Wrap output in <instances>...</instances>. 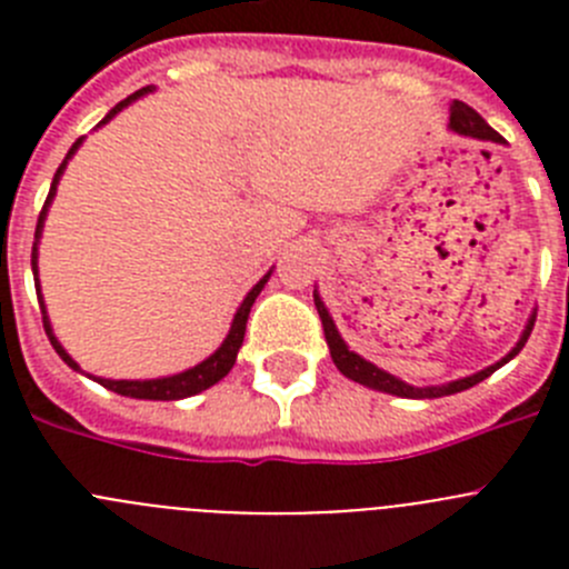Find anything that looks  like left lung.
Returning a JSON list of instances; mask_svg holds the SVG:
<instances>
[{"label":"left lung","instance_id":"1","mask_svg":"<svg viewBox=\"0 0 569 569\" xmlns=\"http://www.w3.org/2000/svg\"><path fill=\"white\" fill-rule=\"evenodd\" d=\"M450 130H456V133H461V136H472V139H481V142H501V136L496 133V130H492L490 124H487L485 119H481V116L470 108V104L459 102V99L450 104ZM313 301H316V310H319L321 328H325V339H328L330 356H333L336 367H339L341 373H345L347 379L359 381V385L373 387V390H381V393L401 396V399H441V396L461 393V390H467V387L479 385V381H485L487 376L496 373L501 365H507L512 356H519V350L525 347V341L530 339L532 325H536V316H530L525 333H521V339L516 341V347H512L510 353H507L501 361H496V365L479 370V373L465 376V379H459V381H447V385H439V387H413V385H407V381L396 379V376L385 373V370H381V367H376L373 361H367V359H361L359 353H353V350L345 345V339H341L339 330H336L333 316L328 313L325 301H321V296L316 293V290H313Z\"/></svg>","mask_w":569,"mask_h":569}]
</instances>
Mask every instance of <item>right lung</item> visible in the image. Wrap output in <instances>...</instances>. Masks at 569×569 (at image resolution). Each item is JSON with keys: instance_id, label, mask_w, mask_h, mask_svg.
Returning a JSON list of instances; mask_svg holds the SVG:
<instances>
[{"instance_id": "right-lung-1", "label": "right lung", "mask_w": 569, "mask_h": 569, "mask_svg": "<svg viewBox=\"0 0 569 569\" xmlns=\"http://www.w3.org/2000/svg\"><path fill=\"white\" fill-rule=\"evenodd\" d=\"M153 90V84H148V88L142 90H136V93H130L124 102L116 104L113 110H110L108 116H104L102 122H110L116 113L122 108H128L133 99L144 97V93H150ZM79 144H82V139H77L73 142V148L68 150V156H64V162L59 164L57 176H53V184H50V193L48 199H44V208L42 213H39V222H37V241L39 236H42V228H44V216H48V208L50 202H53V196H57V184H59V176L64 173V164H68V159L79 150ZM37 241H33V256H30V264H33V279H37L39 284V276H37ZM270 273L268 276H261L259 284H256L253 290H250L248 296H244V301L239 305V310H236L233 316V325H230V333L228 339L222 341V347L216 350L213 356H208V359L202 361V365H196L190 367V370H184V373H176V376H168V379H144V381H128V379H97L99 385L108 387V390H113V393L119 396H130V399H150V401H176V399H188V396H196V393H202V390H208V387H213L216 381H222L224 376L230 373V367L236 365V353H239V347L241 341H244V328H248V316H250V308H253V301L256 296L261 293V288L268 284ZM39 308H42V325H44V333H48L50 345H53V350H57L59 356H62V361L68 367H73V370H79V365L68 356V350H64L62 345H59V339L53 336V328H50V321H48V313H44V301H42V293H39Z\"/></svg>"}]
</instances>
